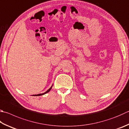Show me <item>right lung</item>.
<instances>
[{"label": "right lung", "instance_id": "add662e5", "mask_svg": "<svg viewBox=\"0 0 129 129\" xmlns=\"http://www.w3.org/2000/svg\"><path fill=\"white\" fill-rule=\"evenodd\" d=\"M52 86H53V85L51 86L50 88L47 91H45V93H42V94H37V95H35L34 96H40V95H44V94H46V93H48V92H49L50 90H51V89H52Z\"/></svg>", "mask_w": 129, "mask_h": 129}]
</instances>
